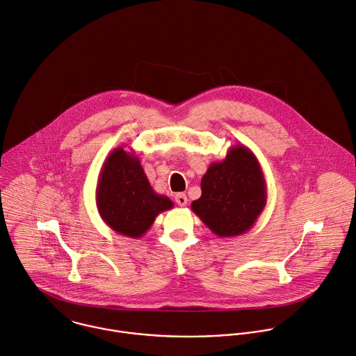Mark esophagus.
<instances>
[{
    "label": "esophagus",
    "instance_id": "34e87169",
    "mask_svg": "<svg viewBox=\"0 0 356 356\" xmlns=\"http://www.w3.org/2000/svg\"><path fill=\"white\" fill-rule=\"evenodd\" d=\"M175 201H176V204L179 205V207H184V205H187V195L186 194H176L175 195Z\"/></svg>",
    "mask_w": 356,
    "mask_h": 356
}]
</instances>
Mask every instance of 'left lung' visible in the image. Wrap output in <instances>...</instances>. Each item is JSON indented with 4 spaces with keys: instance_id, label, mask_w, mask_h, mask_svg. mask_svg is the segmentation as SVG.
<instances>
[{
    "instance_id": "8db88e82",
    "label": "left lung",
    "mask_w": 356,
    "mask_h": 356,
    "mask_svg": "<svg viewBox=\"0 0 356 356\" xmlns=\"http://www.w3.org/2000/svg\"><path fill=\"white\" fill-rule=\"evenodd\" d=\"M202 194L193 212L218 237L247 233L265 209L268 191L262 168L254 152L237 144L220 162L209 165L201 180Z\"/></svg>"
}]
</instances>
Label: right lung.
<instances>
[{
  "instance_id": "right-lung-1",
  "label": "right lung",
  "mask_w": 356,
  "mask_h": 356,
  "mask_svg": "<svg viewBox=\"0 0 356 356\" xmlns=\"http://www.w3.org/2000/svg\"><path fill=\"white\" fill-rule=\"evenodd\" d=\"M95 201L106 226L130 238L144 236L161 212L173 208L166 195L154 191L134 151L124 147L115 148L105 159Z\"/></svg>"
}]
</instances>
